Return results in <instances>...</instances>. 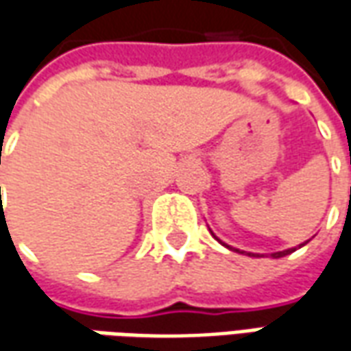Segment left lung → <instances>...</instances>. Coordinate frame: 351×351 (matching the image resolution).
I'll use <instances>...</instances> for the list:
<instances>
[{
	"label": "left lung",
	"mask_w": 351,
	"mask_h": 351,
	"mask_svg": "<svg viewBox=\"0 0 351 351\" xmlns=\"http://www.w3.org/2000/svg\"><path fill=\"white\" fill-rule=\"evenodd\" d=\"M213 236H215V234H213ZM215 238H217V236H215ZM217 240H219V238H217ZM219 242H221V240H219ZM307 242H309V240H307ZM307 242H304V244H300V245H298V247H302V245H306ZM221 244L225 245V247H228V250H232V252H238V254H245V252H240V250H236V247H232V245L225 244V242H221ZM298 247H288V250H282V252H275V254H271V257H273V259H278V257H285V256H288V254H292V252H295ZM245 256H250V257H261V256H259V254H252V252H247Z\"/></svg>",
	"instance_id": "obj_1"
}]
</instances>
